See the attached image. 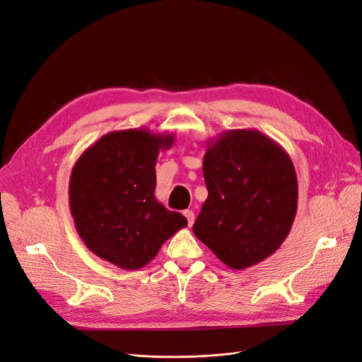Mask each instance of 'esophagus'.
Returning <instances> with one entry per match:
<instances>
[{
  "instance_id": "esophagus-1",
  "label": "esophagus",
  "mask_w": 362,
  "mask_h": 362,
  "mask_svg": "<svg viewBox=\"0 0 362 362\" xmlns=\"http://www.w3.org/2000/svg\"><path fill=\"white\" fill-rule=\"evenodd\" d=\"M183 215H185L186 221H188V225H189V226H192V225H194V219H195V216H194V211H192V210H185V211H183Z\"/></svg>"
}]
</instances>
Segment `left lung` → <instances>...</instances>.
<instances>
[{
  "label": "left lung",
  "instance_id": "obj_1",
  "mask_svg": "<svg viewBox=\"0 0 362 362\" xmlns=\"http://www.w3.org/2000/svg\"><path fill=\"white\" fill-rule=\"evenodd\" d=\"M209 197L192 230L230 269L255 265L282 246L297 215L298 182L282 146L258 129H230L207 141Z\"/></svg>",
  "mask_w": 362,
  "mask_h": 362
}]
</instances>
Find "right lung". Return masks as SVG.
I'll use <instances>...</instances> for the list:
<instances>
[{"label":"right lung","mask_w":362,"mask_h":362,"mask_svg":"<svg viewBox=\"0 0 362 362\" xmlns=\"http://www.w3.org/2000/svg\"><path fill=\"white\" fill-rule=\"evenodd\" d=\"M173 134L146 128L107 132L78 156L69 203L86 247L124 270L149 264L167 240L188 226L155 198L156 159Z\"/></svg>","instance_id":"1"}]
</instances>
